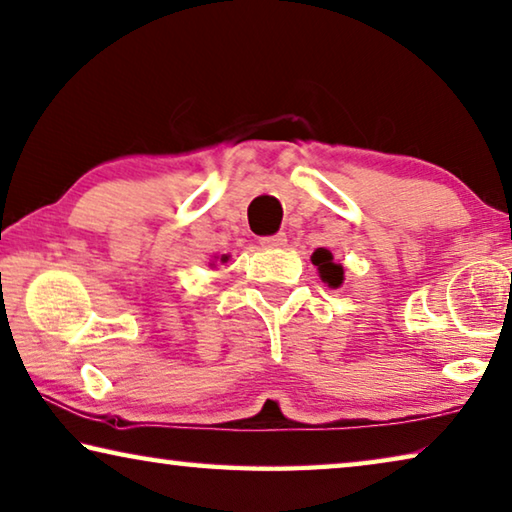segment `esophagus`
I'll use <instances>...</instances> for the list:
<instances>
[{"mask_svg":"<svg viewBox=\"0 0 512 512\" xmlns=\"http://www.w3.org/2000/svg\"><path fill=\"white\" fill-rule=\"evenodd\" d=\"M264 248H282L287 246V234L285 232H278V234H271V237H262L259 239Z\"/></svg>","mask_w":512,"mask_h":512,"instance_id":"obj_1","label":"esophagus"}]
</instances>
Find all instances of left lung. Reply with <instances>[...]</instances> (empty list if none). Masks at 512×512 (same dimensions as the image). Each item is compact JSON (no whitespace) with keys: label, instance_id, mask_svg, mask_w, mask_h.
<instances>
[{"label":"left lung","instance_id":"left-lung-1","mask_svg":"<svg viewBox=\"0 0 512 512\" xmlns=\"http://www.w3.org/2000/svg\"><path fill=\"white\" fill-rule=\"evenodd\" d=\"M312 264L316 266V269H319L321 280L326 282L328 287H332V289L342 287V282H344V266L337 264L335 259H332L330 250L316 248L314 253H312Z\"/></svg>","mask_w":512,"mask_h":512}]
</instances>
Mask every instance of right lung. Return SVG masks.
I'll return each mask as SVG.
<instances>
[{
	"label": "right lung",
	"instance_id": "obj_1",
	"mask_svg": "<svg viewBox=\"0 0 512 512\" xmlns=\"http://www.w3.org/2000/svg\"><path fill=\"white\" fill-rule=\"evenodd\" d=\"M227 259H230V255H223V257H221V262H227Z\"/></svg>",
	"mask_w": 512,
	"mask_h": 512
}]
</instances>
